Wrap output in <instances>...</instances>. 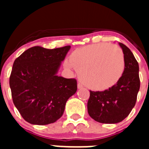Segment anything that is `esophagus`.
Wrapping results in <instances>:
<instances>
[{
	"mask_svg": "<svg viewBox=\"0 0 149 149\" xmlns=\"http://www.w3.org/2000/svg\"><path fill=\"white\" fill-rule=\"evenodd\" d=\"M82 88H83L82 84H81L80 83H78V84H77V89H82Z\"/></svg>",
	"mask_w": 149,
	"mask_h": 149,
	"instance_id": "obj_1",
	"label": "esophagus"
}]
</instances>
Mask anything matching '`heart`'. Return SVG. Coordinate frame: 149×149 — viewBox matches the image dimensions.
I'll return each instance as SVG.
<instances>
[{"label":"heart","instance_id":"1","mask_svg":"<svg viewBox=\"0 0 149 149\" xmlns=\"http://www.w3.org/2000/svg\"><path fill=\"white\" fill-rule=\"evenodd\" d=\"M68 69L75 68L79 78L89 89L106 90L119 82L125 68L122 49L109 43H98L73 51L64 61Z\"/></svg>","mask_w":149,"mask_h":149}]
</instances>
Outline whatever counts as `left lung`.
Segmentation results:
<instances>
[{"label": "left lung", "instance_id": "8db88e82", "mask_svg": "<svg viewBox=\"0 0 149 149\" xmlns=\"http://www.w3.org/2000/svg\"><path fill=\"white\" fill-rule=\"evenodd\" d=\"M125 68L116 85L104 91H90L87 103L88 113L95 121L104 124L122 122L131 113L136 101L140 86L139 64L131 50L122 43Z\"/></svg>", "mask_w": 149, "mask_h": 149}]
</instances>
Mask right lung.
I'll return each instance as SVG.
<instances>
[{"label":"right lung","mask_w":149,"mask_h":149,"mask_svg":"<svg viewBox=\"0 0 149 149\" xmlns=\"http://www.w3.org/2000/svg\"><path fill=\"white\" fill-rule=\"evenodd\" d=\"M71 46L29 48L15 59L10 77L12 98L23 119L32 125L54 123L77 92V81L57 75Z\"/></svg>","instance_id":"obj_1"}]
</instances>
